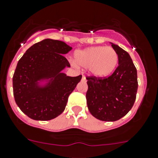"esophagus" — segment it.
Returning a JSON list of instances; mask_svg holds the SVG:
<instances>
[{
	"label": "esophagus",
	"instance_id": "obj_1",
	"mask_svg": "<svg viewBox=\"0 0 158 158\" xmlns=\"http://www.w3.org/2000/svg\"><path fill=\"white\" fill-rule=\"evenodd\" d=\"M82 81H86V79H85V77L84 76H82Z\"/></svg>",
	"mask_w": 158,
	"mask_h": 158
}]
</instances>
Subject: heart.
Instances as JSON below:
<instances>
[{"label": "heart", "mask_w": 158, "mask_h": 158, "mask_svg": "<svg viewBox=\"0 0 158 158\" xmlns=\"http://www.w3.org/2000/svg\"><path fill=\"white\" fill-rule=\"evenodd\" d=\"M75 61L79 66L89 69L93 76L103 77L115 69L118 55L110 46H94L76 51Z\"/></svg>", "instance_id": "b5f03b06"}]
</instances>
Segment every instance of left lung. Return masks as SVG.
<instances>
[{
  "label": "left lung",
  "instance_id": "8db88e82",
  "mask_svg": "<svg viewBox=\"0 0 158 158\" xmlns=\"http://www.w3.org/2000/svg\"><path fill=\"white\" fill-rule=\"evenodd\" d=\"M118 55V66L107 77L86 76V102L90 113L102 121H116L134 106L137 96V69L130 55L112 44Z\"/></svg>",
  "mask_w": 158,
  "mask_h": 158
}]
</instances>
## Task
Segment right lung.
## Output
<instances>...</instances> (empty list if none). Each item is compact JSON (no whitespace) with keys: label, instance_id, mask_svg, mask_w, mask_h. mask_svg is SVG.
<instances>
[{"label":"right lung","instance_id":"obj_1","mask_svg":"<svg viewBox=\"0 0 158 158\" xmlns=\"http://www.w3.org/2000/svg\"><path fill=\"white\" fill-rule=\"evenodd\" d=\"M72 47L53 39L35 43L18 61L13 76L15 100L20 110L35 120H50L65 110L68 98L82 76L71 77L61 73L70 64L63 55ZM51 78L47 87L40 88L36 81Z\"/></svg>","mask_w":158,"mask_h":158}]
</instances>
